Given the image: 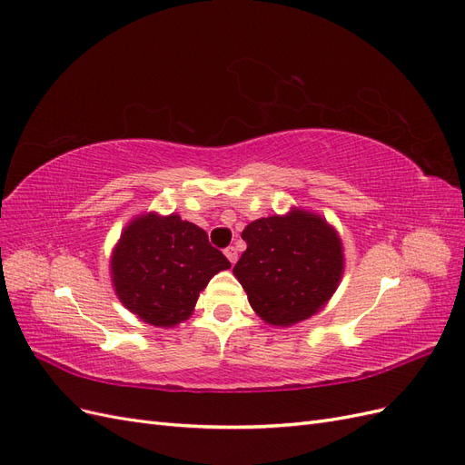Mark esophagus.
<instances>
[{"instance_id": "34e87169", "label": "esophagus", "mask_w": 465, "mask_h": 465, "mask_svg": "<svg viewBox=\"0 0 465 465\" xmlns=\"http://www.w3.org/2000/svg\"><path fill=\"white\" fill-rule=\"evenodd\" d=\"M224 256L229 258V262L234 265L236 263V260H238V252H236V248L234 246H229L227 250H224Z\"/></svg>"}]
</instances>
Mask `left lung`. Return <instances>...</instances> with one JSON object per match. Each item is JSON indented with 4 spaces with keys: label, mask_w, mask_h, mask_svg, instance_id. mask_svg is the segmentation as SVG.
Returning a JSON list of instances; mask_svg holds the SVG:
<instances>
[{
    "label": "left lung",
    "mask_w": 465,
    "mask_h": 465,
    "mask_svg": "<svg viewBox=\"0 0 465 465\" xmlns=\"http://www.w3.org/2000/svg\"><path fill=\"white\" fill-rule=\"evenodd\" d=\"M248 248L234 265L250 306L272 326H292L316 314L343 273V246L320 215L292 209L289 215L252 221L242 231Z\"/></svg>",
    "instance_id": "obj_1"
}]
</instances>
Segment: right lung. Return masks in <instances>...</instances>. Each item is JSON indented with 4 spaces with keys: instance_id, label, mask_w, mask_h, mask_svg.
Masks as SVG:
<instances>
[{
    "instance_id": "add662e5",
    "label": "right lung",
    "mask_w": 465,
    "mask_h": 465,
    "mask_svg": "<svg viewBox=\"0 0 465 465\" xmlns=\"http://www.w3.org/2000/svg\"><path fill=\"white\" fill-rule=\"evenodd\" d=\"M229 267L198 224L157 213L135 217L110 260L120 302L157 328L188 320L209 279Z\"/></svg>"
}]
</instances>
